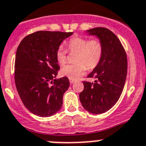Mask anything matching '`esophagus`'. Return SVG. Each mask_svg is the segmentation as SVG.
<instances>
[{
  "instance_id": "34e87169",
  "label": "esophagus",
  "mask_w": 146,
  "mask_h": 146,
  "mask_svg": "<svg viewBox=\"0 0 146 146\" xmlns=\"http://www.w3.org/2000/svg\"><path fill=\"white\" fill-rule=\"evenodd\" d=\"M70 84H74V83H75V80H71V79H70Z\"/></svg>"
}]
</instances>
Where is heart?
<instances>
[{
	"mask_svg": "<svg viewBox=\"0 0 146 146\" xmlns=\"http://www.w3.org/2000/svg\"><path fill=\"white\" fill-rule=\"evenodd\" d=\"M68 48L71 52H77L75 58L76 63L69 64L61 69L62 76L69 79H77L88 69H94L99 64L103 54V46L98 39L88 40L83 36H74L68 42ZM56 60L60 65L67 60V50L60 46L56 51Z\"/></svg>",
	"mask_w": 146,
	"mask_h": 146,
	"instance_id": "obj_1",
	"label": "heart"
}]
</instances>
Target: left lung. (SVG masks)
<instances>
[{"label": "left lung", "mask_w": 146, "mask_h": 146, "mask_svg": "<svg viewBox=\"0 0 146 146\" xmlns=\"http://www.w3.org/2000/svg\"><path fill=\"white\" fill-rule=\"evenodd\" d=\"M96 36L103 46V54L99 65L88 75L94 83L84 81V89L79 98L84 108L92 114H102L110 110L119 100L127 71L125 50L117 36L103 27L86 31Z\"/></svg>", "instance_id": "8db88e82"}]
</instances>
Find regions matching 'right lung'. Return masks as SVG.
Listing matches in <instances>:
<instances>
[{
	"instance_id": "obj_1",
	"label": "right lung",
	"mask_w": 146,
	"mask_h": 146,
	"mask_svg": "<svg viewBox=\"0 0 146 146\" xmlns=\"http://www.w3.org/2000/svg\"><path fill=\"white\" fill-rule=\"evenodd\" d=\"M73 34L39 31L24 37L18 47L16 89L26 108L35 115L47 117L62 107V96L70 82L67 77L55 78L60 69L55 54L62 41ZM53 79L54 83L50 85Z\"/></svg>"
}]
</instances>
